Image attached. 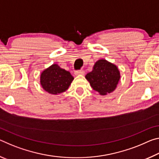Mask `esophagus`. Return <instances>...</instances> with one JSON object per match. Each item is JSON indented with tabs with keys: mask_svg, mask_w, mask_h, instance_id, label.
<instances>
[{
	"mask_svg": "<svg viewBox=\"0 0 159 159\" xmlns=\"http://www.w3.org/2000/svg\"><path fill=\"white\" fill-rule=\"evenodd\" d=\"M84 74H85V71L82 69L77 70V71H75V74L76 75H83Z\"/></svg>",
	"mask_w": 159,
	"mask_h": 159,
	"instance_id": "obj_1",
	"label": "esophagus"
}]
</instances>
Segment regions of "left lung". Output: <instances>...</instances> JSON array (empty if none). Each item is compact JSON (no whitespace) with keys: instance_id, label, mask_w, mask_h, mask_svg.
<instances>
[{"instance_id":"obj_1","label":"left lung","mask_w":159,"mask_h":159,"mask_svg":"<svg viewBox=\"0 0 159 159\" xmlns=\"http://www.w3.org/2000/svg\"><path fill=\"white\" fill-rule=\"evenodd\" d=\"M120 78L118 67L103 59L97 61L93 71L85 76L93 90L98 91L101 95L112 93L116 88Z\"/></svg>"}]
</instances>
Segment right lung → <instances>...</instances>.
I'll return each instance as SVG.
<instances>
[{
	"mask_svg": "<svg viewBox=\"0 0 159 159\" xmlns=\"http://www.w3.org/2000/svg\"><path fill=\"white\" fill-rule=\"evenodd\" d=\"M40 80L41 86L46 92L57 95L68 89L74 77L69 71L54 64L42 72Z\"/></svg>",
	"mask_w": 159,
	"mask_h": 159,
	"instance_id": "add662e5",
	"label": "right lung"
}]
</instances>
